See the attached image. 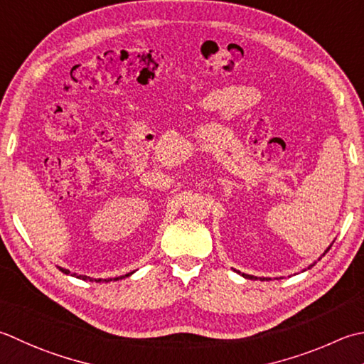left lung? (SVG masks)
Segmentation results:
<instances>
[{"mask_svg":"<svg viewBox=\"0 0 364 364\" xmlns=\"http://www.w3.org/2000/svg\"><path fill=\"white\" fill-rule=\"evenodd\" d=\"M333 243H334V241H333ZM330 247H331V245H330L328 247H326V251H325V252H323L322 255H320V257H318V260H320V259H322V257H323V255H325L326 252H328V251H330ZM314 265H316V262H314V263H312V265H309L308 268H304V269H303V272H306V269H309V268H312V267H314ZM235 272H237V269H235ZM237 273H238V274H241V276H243V277H246V279H254V281H255V279H260V281H269V277H257V276H252V274H245V273H241V272H237Z\"/></svg>","mask_w":364,"mask_h":364,"instance_id":"obj_1","label":"left lung"}]
</instances>
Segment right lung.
Returning a JSON list of instances; mask_svg holds the SVG:
<instances>
[{
  "label": "right lung",
  "instance_id": "right-lung-1",
  "mask_svg": "<svg viewBox=\"0 0 364 364\" xmlns=\"http://www.w3.org/2000/svg\"><path fill=\"white\" fill-rule=\"evenodd\" d=\"M60 272H61V273H64V274L75 276V277H78V279H83V281H88V279H90V281H96V282H101V281H102V279H91L90 276H82V274L78 276V274H75V273H70L69 269H66V268H61V267H60ZM126 276H129V274H126ZM117 279H118V277H115V281H117ZM104 281H105V282H109V281H112V279H104Z\"/></svg>",
  "mask_w": 364,
  "mask_h": 364
}]
</instances>
